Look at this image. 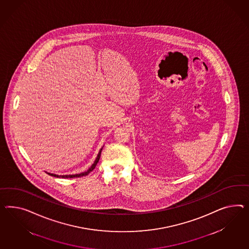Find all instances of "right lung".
I'll list each match as a JSON object with an SVG mask.
<instances>
[{
	"label": "right lung",
	"mask_w": 249,
	"mask_h": 249,
	"mask_svg": "<svg viewBox=\"0 0 249 249\" xmlns=\"http://www.w3.org/2000/svg\"><path fill=\"white\" fill-rule=\"evenodd\" d=\"M101 150H102V148H101L99 154H98L96 160H95L94 163H93V164L91 165V167L89 168L87 171H85V172H82V173H80V174H74V175H56V174L49 173V172H47V174H49L50 176H53V177H55V178H80V177H83V176H87L88 174H89V172H91V171L94 169L95 167L97 166V163L99 162L100 158H101Z\"/></svg>",
	"instance_id": "right-lung-1"
}]
</instances>
